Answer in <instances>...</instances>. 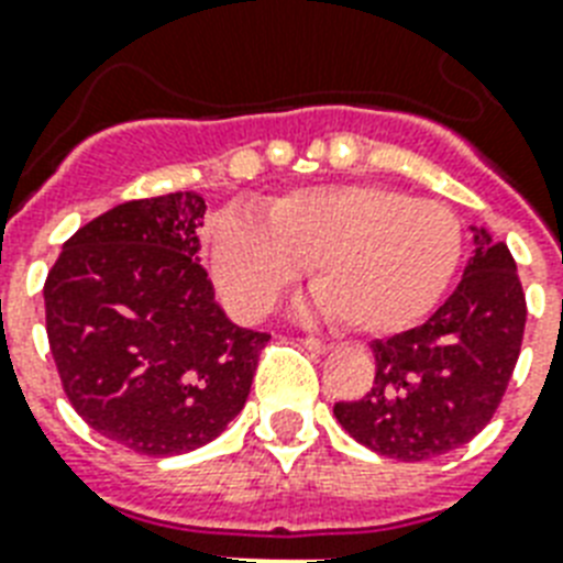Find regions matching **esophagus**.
Wrapping results in <instances>:
<instances>
[{"label":"esophagus","mask_w":563,"mask_h":563,"mask_svg":"<svg viewBox=\"0 0 563 563\" xmlns=\"http://www.w3.org/2000/svg\"><path fill=\"white\" fill-rule=\"evenodd\" d=\"M303 344H307L309 351H316V353H330V351H333V344L321 342V339H303Z\"/></svg>","instance_id":"obj_1"}]
</instances>
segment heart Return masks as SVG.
Here are the masks:
<instances>
[{"label": "heart", "mask_w": 563, "mask_h": 563, "mask_svg": "<svg viewBox=\"0 0 563 563\" xmlns=\"http://www.w3.org/2000/svg\"><path fill=\"white\" fill-rule=\"evenodd\" d=\"M462 256L450 207L383 184L295 189L263 207V221L221 212L210 268L236 316L256 318L309 265L318 309L362 335L406 330L444 295Z\"/></svg>", "instance_id": "obj_1"}]
</instances>
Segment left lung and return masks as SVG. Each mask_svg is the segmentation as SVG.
Here are the masks:
<instances>
[{
	"label": "left lung",
	"mask_w": 563,
	"mask_h": 563,
	"mask_svg": "<svg viewBox=\"0 0 563 563\" xmlns=\"http://www.w3.org/2000/svg\"><path fill=\"white\" fill-rule=\"evenodd\" d=\"M473 230L455 291L415 330L371 344L376 376L362 400L335 402L344 432L397 462H427L479 435L515 374L526 295L506 242Z\"/></svg>",
	"instance_id": "obj_1"
}]
</instances>
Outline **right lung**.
Returning a JSON list of instances; mask_svg holds the SVG:
<instances>
[{
  "label": "right lung",
  "mask_w": 563,
  "mask_h": 563,
  "mask_svg": "<svg viewBox=\"0 0 563 563\" xmlns=\"http://www.w3.org/2000/svg\"><path fill=\"white\" fill-rule=\"evenodd\" d=\"M203 210L198 192L119 203L66 239L43 286L48 347L73 409L152 459L219 438L272 339L216 303L198 263Z\"/></svg>",
  "instance_id": "1"
}]
</instances>
